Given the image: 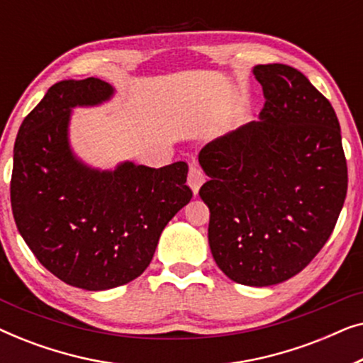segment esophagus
I'll use <instances>...</instances> for the list:
<instances>
[{"instance_id": "1", "label": "esophagus", "mask_w": 363, "mask_h": 363, "mask_svg": "<svg viewBox=\"0 0 363 363\" xmlns=\"http://www.w3.org/2000/svg\"><path fill=\"white\" fill-rule=\"evenodd\" d=\"M203 183H205V173H203V170L196 165V163H191L190 170H188V185H190L195 195L198 190H200Z\"/></svg>"}]
</instances>
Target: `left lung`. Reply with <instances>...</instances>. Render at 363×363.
<instances>
[{"mask_svg": "<svg viewBox=\"0 0 363 363\" xmlns=\"http://www.w3.org/2000/svg\"><path fill=\"white\" fill-rule=\"evenodd\" d=\"M262 86L261 121L216 138L198 160L210 180L208 241L235 282L279 284L314 259L347 195V162L330 102L286 64L252 69Z\"/></svg>", "mask_w": 363, "mask_h": 363, "instance_id": "8db88e82", "label": "left lung"}]
</instances>
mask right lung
Wrapping results in <instances>:
<instances>
[{
  "label": "right lung",
  "instance_id": "1",
  "mask_svg": "<svg viewBox=\"0 0 363 363\" xmlns=\"http://www.w3.org/2000/svg\"><path fill=\"white\" fill-rule=\"evenodd\" d=\"M113 94L97 77L61 81L24 118L14 142L11 208L18 231L38 261L69 286H123L150 264L167 223L191 200L188 165L121 163L94 170L67 138L71 108Z\"/></svg>",
  "mask_w": 363,
  "mask_h": 363
}]
</instances>
